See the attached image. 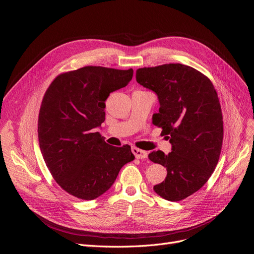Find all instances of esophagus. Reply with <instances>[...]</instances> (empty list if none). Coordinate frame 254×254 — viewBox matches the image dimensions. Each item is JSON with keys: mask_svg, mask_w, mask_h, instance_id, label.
Returning a JSON list of instances; mask_svg holds the SVG:
<instances>
[{"mask_svg": "<svg viewBox=\"0 0 254 254\" xmlns=\"http://www.w3.org/2000/svg\"><path fill=\"white\" fill-rule=\"evenodd\" d=\"M131 152L134 153V155L138 159H144V158L147 157V152L144 151V150H141V149H139L137 147H132L131 148Z\"/></svg>", "mask_w": 254, "mask_h": 254, "instance_id": "34e87169", "label": "esophagus"}]
</instances>
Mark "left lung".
I'll list each match as a JSON object with an SVG mask.
<instances>
[{"label":"left lung","mask_w":254,"mask_h":254,"mask_svg":"<svg viewBox=\"0 0 254 254\" xmlns=\"http://www.w3.org/2000/svg\"><path fill=\"white\" fill-rule=\"evenodd\" d=\"M136 80L157 95L152 123L172 145L168 154L148 155L167 168L165 181L153 190L168 201H181L202 188L218 163L223 122L217 92L208 77L181 64L138 69Z\"/></svg>","instance_id":"obj_1"}]
</instances>
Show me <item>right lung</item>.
I'll use <instances>...</instances> for the list:
<instances>
[{"mask_svg": "<svg viewBox=\"0 0 254 254\" xmlns=\"http://www.w3.org/2000/svg\"><path fill=\"white\" fill-rule=\"evenodd\" d=\"M132 74V69L87 65L59 75L45 92L38 119L40 149L57 183L78 198L102 195L135 159L130 146L114 147L96 131L105 122V101Z\"/></svg>", "mask_w": 254, "mask_h": 254, "instance_id": "add662e5", "label": "right lung"}]
</instances>
